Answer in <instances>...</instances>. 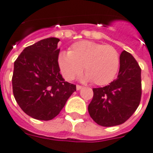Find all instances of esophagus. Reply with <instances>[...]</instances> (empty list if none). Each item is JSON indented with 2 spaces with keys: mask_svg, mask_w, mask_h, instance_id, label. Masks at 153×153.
I'll return each mask as SVG.
<instances>
[{
  "mask_svg": "<svg viewBox=\"0 0 153 153\" xmlns=\"http://www.w3.org/2000/svg\"><path fill=\"white\" fill-rule=\"evenodd\" d=\"M81 88H82V86H81V85H76V89H77V90H80Z\"/></svg>",
  "mask_w": 153,
  "mask_h": 153,
  "instance_id": "obj_1",
  "label": "esophagus"
}]
</instances>
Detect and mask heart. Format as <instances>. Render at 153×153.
<instances>
[{
    "mask_svg": "<svg viewBox=\"0 0 153 153\" xmlns=\"http://www.w3.org/2000/svg\"><path fill=\"white\" fill-rule=\"evenodd\" d=\"M119 65V53L114 47L87 40L74 43L69 52L62 51L58 55L59 68L66 80H73L84 68L85 80H92L97 85L112 82Z\"/></svg>",
    "mask_w": 153,
    "mask_h": 153,
    "instance_id": "1",
    "label": "heart"
}]
</instances>
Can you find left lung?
Listing matches in <instances>:
<instances>
[{
	"label": "left lung",
	"instance_id": "1",
	"mask_svg": "<svg viewBox=\"0 0 153 153\" xmlns=\"http://www.w3.org/2000/svg\"><path fill=\"white\" fill-rule=\"evenodd\" d=\"M141 96V68L134 57L124 51L120 56V69L116 80L102 88H93L88 114L100 126L119 125L134 114Z\"/></svg>",
	"mask_w": 153,
	"mask_h": 153
}]
</instances>
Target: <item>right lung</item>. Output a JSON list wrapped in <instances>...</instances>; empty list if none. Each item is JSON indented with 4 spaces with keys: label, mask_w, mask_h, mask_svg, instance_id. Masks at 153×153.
Listing matches in <instances>:
<instances>
[{
    "label": "right lung",
    "mask_w": 153,
    "mask_h": 153,
    "mask_svg": "<svg viewBox=\"0 0 153 153\" xmlns=\"http://www.w3.org/2000/svg\"><path fill=\"white\" fill-rule=\"evenodd\" d=\"M58 38L50 37L25 47L14 63L12 88L22 110L31 117L50 120L57 116L76 85L60 74Z\"/></svg>",
    "instance_id": "1"
}]
</instances>
